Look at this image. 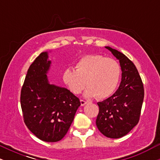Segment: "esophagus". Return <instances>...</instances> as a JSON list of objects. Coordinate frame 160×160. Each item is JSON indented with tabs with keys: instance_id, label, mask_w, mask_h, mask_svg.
<instances>
[{
	"instance_id": "1",
	"label": "esophagus",
	"mask_w": 160,
	"mask_h": 160,
	"mask_svg": "<svg viewBox=\"0 0 160 160\" xmlns=\"http://www.w3.org/2000/svg\"><path fill=\"white\" fill-rule=\"evenodd\" d=\"M86 104H87V102H86V101H84V100H80V104H81V106H84Z\"/></svg>"
}]
</instances>
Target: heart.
<instances>
[{
	"mask_svg": "<svg viewBox=\"0 0 160 160\" xmlns=\"http://www.w3.org/2000/svg\"><path fill=\"white\" fill-rule=\"evenodd\" d=\"M120 66L116 60L98 54L86 55L76 64V70L68 68L62 73V80L74 94L81 92L88 98H108L114 92L120 78Z\"/></svg>",
	"mask_w": 160,
	"mask_h": 160,
	"instance_id": "heart-1",
	"label": "heart"
}]
</instances>
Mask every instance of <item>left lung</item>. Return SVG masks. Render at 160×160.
I'll use <instances>...</instances> for the list:
<instances>
[{
    "label": "left lung",
    "instance_id": "1",
    "mask_svg": "<svg viewBox=\"0 0 160 160\" xmlns=\"http://www.w3.org/2000/svg\"><path fill=\"white\" fill-rule=\"evenodd\" d=\"M120 62L122 71L120 85L114 94L98 102L96 126L104 136L119 138L138 124L144 96V86L134 63L124 54L105 47Z\"/></svg>",
    "mask_w": 160,
    "mask_h": 160
}]
</instances>
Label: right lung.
I'll use <instances>...</instances> for the list:
<instances>
[{"mask_svg": "<svg viewBox=\"0 0 160 160\" xmlns=\"http://www.w3.org/2000/svg\"><path fill=\"white\" fill-rule=\"evenodd\" d=\"M48 52H43L30 65L22 88L24 122L37 138L47 142L62 140L74 120L80 102L64 87L49 83Z\"/></svg>", "mask_w": 160, "mask_h": 160, "instance_id": "1", "label": "right lung"}]
</instances>
